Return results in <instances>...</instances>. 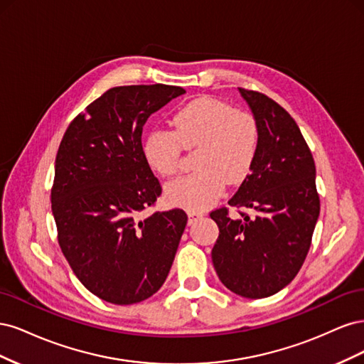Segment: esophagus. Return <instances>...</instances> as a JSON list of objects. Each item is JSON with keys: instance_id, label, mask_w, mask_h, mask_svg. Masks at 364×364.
Instances as JSON below:
<instances>
[{"instance_id": "34e87169", "label": "esophagus", "mask_w": 364, "mask_h": 364, "mask_svg": "<svg viewBox=\"0 0 364 364\" xmlns=\"http://www.w3.org/2000/svg\"><path fill=\"white\" fill-rule=\"evenodd\" d=\"M188 217H190V223H193L197 218L203 217V213L202 211H188Z\"/></svg>"}]
</instances>
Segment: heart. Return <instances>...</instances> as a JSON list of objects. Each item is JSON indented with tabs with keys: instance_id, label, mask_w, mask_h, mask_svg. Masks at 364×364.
Returning <instances> with one entry per match:
<instances>
[{
	"instance_id": "heart-1",
	"label": "heart",
	"mask_w": 364,
	"mask_h": 364,
	"mask_svg": "<svg viewBox=\"0 0 364 364\" xmlns=\"http://www.w3.org/2000/svg\"><path fill=\"white\" fill-rule=\"evenodd\" d=\"M173 130L156 129L142 141V156L164 178L179 170L181 150L194 149L197 171L165 186V197L188 209H203L252 168L258 149L255 119L211 97L196 98L171 118Z\"/></svg>"
}]
</instances>
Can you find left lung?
Listing matches in <instances>:
<instances>
[{
	"instance_id": "left-lung-1",
	"label": "left lung",
	"mask_w": 364,
	"mask_h": 364,
	"mask_svg": "<svg viewBox=\"0 0 364 364\" xmlns=\"http://www.w3.org/2000/svg\"><path fill=\"white\" fill-rule=\"evenodd\" d=\"M258 127L250 174L228 203L252 215L215 209L213 264L226 289L249 299L289 285L302 267L321 211L316 165L290 114L267 95L238 87Z\"/></svg>"
}]
</instances>
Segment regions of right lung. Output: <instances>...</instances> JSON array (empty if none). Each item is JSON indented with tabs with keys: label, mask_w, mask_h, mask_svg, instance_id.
<instances>
[{
	"label": "right lung",
	"mask_w": 364,
	"mask_h": 364,
	"mask_svg": "<svg viewBox=\"0 0 364 364\" xmlns=\"http://www.w3.org/2000/svg\"><path fill=\"white\" fill-rule=\"evenodd\" d=\"M183 87L118 86L74 118L54 164L51 211L75 277L100 299L132 305L168 277L186 217L171 209L139 218L161 194L142 156V127Z\"/></svg>",
	"instance_id": "right-lung-1"
}]
</instances>
